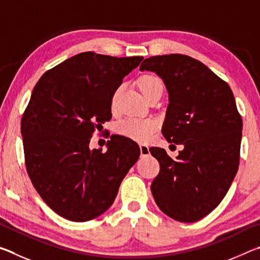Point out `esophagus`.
Returning <instances> with one entry per match:
<instances>
[{"label":"esophagus","instance_id":"34e87169","mask_svg":"<svg viewBox=\"0 0 260 260\" xmlns=\"http://www.w3.org/2000/svg\"><path fill=\"white\" fill-rule=\"evenodd\" d=\"M140 152H141V156H148L150 151H149V147L147 144H143V143H140Z\"/></svg>","mask_w":260,"mask_h":260}]
</instances>
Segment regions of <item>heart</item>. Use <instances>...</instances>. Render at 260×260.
Returning a JSON list of instances; mask_svg holds the SVG:
<instances>
[{"instance_id": "1", "label": "heart", "mask_w": 260, "mask_h": 260, "mask_svg": "<svg viewBox=\"0 0 260 260\" xmlns=\"http://www.w3.org/2000/svg\"><path fill=\"white\" fill-rule=\"evenodd\" d=\"M139 87L147 99L153 94L159 93V91L162 93V89H164L161 80L155 76H143L140 79ZM118 91H119V89H117L116 93H114L113 101L116 100ZM157 127V121L152 118L128 116L119 121V124L117 126V131L118 133L125 135L127 138L144 142V141H148L151 138L156 132Z\"/></svg>"}]
</instances>
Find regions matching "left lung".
Instances as JSON below:
<instances>
[{
    "instance_id": "obj_1",
    "label": "left lung",
    "mask_w": 260,
    "mask_h": 260,
    "mask_svg": "<svg viewBox=\"0 0 260 260\" xmlns=\"http://www.w3.org/2000/svg\"><path fill=\"white\" fill-rule=\"evenodd\" d=\"M140 71L155 72L164 82L169 105L161 133L183 144L177 159L150 148L160 165L152 196L170 218L195 222L217 208L239 170L242 119L234 95L227 82L186 55L149 57Z\"/></svg>"
}]
</instances>
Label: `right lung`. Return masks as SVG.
Masks as SVG:
<instances>
[{
  "label": "right lung",
  "instance_id": "add662e5",
  "mask_svg": "<svg viewBox=\"0 0 260 260\" xmlns=\"http://www.w3.org/2000/svg\"><path fill=\"white\" fill-rule=\"evenodd\" d=\"M143 57L81 52L47 71L21 118L26 170L41 199L71 221L104 213L140 157L124 138L90 150L95 128L111 119L112 98Z\"/></svg>",
  "mask_w": 260,
  "mask_h": 260
}]
</instances>
